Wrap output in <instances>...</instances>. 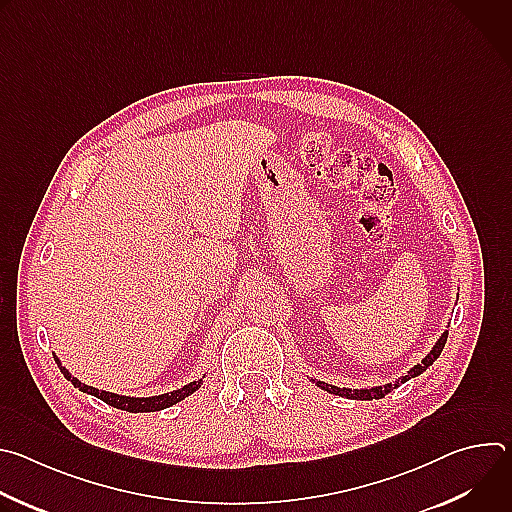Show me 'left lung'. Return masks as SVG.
<instances>
[{
  "label": "left lung",
  "mask_w": 512,
  "mask_h": 512,
  "mask_svg": "<svg viewBox=\"0 0 512 512\" xmlns=\"http://www.w3.org/2000/svg\"><path fill=\"white\" fill-rule=\"evenodd\" d=\"M446 340H448V332L442 334V338L435 342V346L431 348V352H429L419 364H415V367H413L405 377H401V379H397L395 383H389V385H385V387H373V389H340V387H334V385H328V383H322V381H318V387L324 389V391H328V393H332V395H340V397H346V399H364V401L381 399V397H385L387 393H391V391H395L397 387H401V383H407L409 379H413V377L421 375L423 371H427L429 364H433V360L442 354V350H444V346H446Z\"/></svg>",
  "instance_id": "obj_1"
}]
</instances>
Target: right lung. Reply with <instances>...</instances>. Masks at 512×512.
<instances>
[{"label":"right lung","instance_id":"right-lung-1","mask_svg":"<svg viewBox=\"0 0 512 512\" xmlns=\"http://www.w3.org/2000/svg\"><path fill=\"white\" fill-rule=\"evenodd\" d=\"M56 362H58V358H56ZM60 371L64 373V377H66L72 385L79 387L83 393L95 395L97 399L105 401L107 405H111V407H115V409H121V411H131V413H145V411H160V409H166V407H170V405L180 403L184 397L192 395V393H194L196 389H200V385H202V379H200V381H194V383H190V385H186V387L174 391V393H166V395H158V397L135 399V397H123V395H115V393H107V391H99V389H95V387L83 385L79 379L70 377V373H68L64 367H60Z\"/></svg>","mask_w":512,"mask_h":512}]
</instances>
